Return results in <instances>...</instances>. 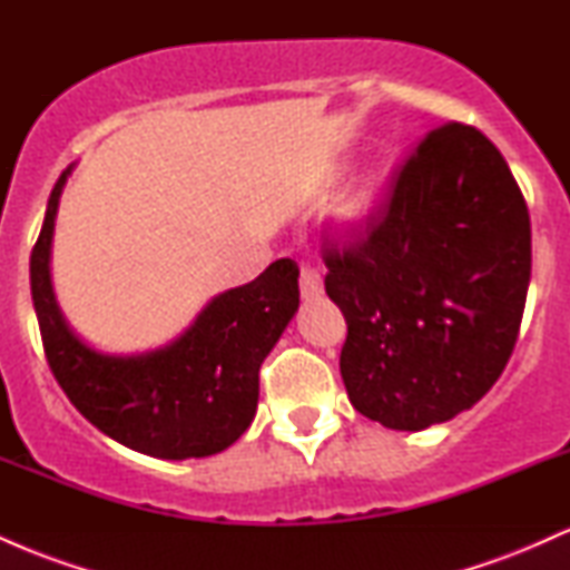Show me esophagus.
I'll return each mask as SVG.
<instances>
[{
	"label": "esophagus",
	"mask_w": 570,
	"mask_h": 570,
	"mask_svg": "<svg viewBox=\"0 0 570 570\" xmlns=\"http://www.w3.org/2000/svg\"><path fill=\"white\" fill-rule=\"evenodd\" d=\"M299 292H303L305 299L318 297V294L324 292L322 273L313 271V267H303V271H299Z\"/></svg>",
	"instance_id": "obj_1"
}]
</instances>
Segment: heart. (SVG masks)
<instances>
[{
    "instance_id": "heart-1",
    "label": "heart",
    "mask_w": 570,
    "mask_h": 570,
    "mask_svg": "<svg viewBox=\"0 0 570 570\" xmlns=\"http://www.w3.org/2000/svg\"><path fill=\"white\" fill-rule=\"evenodd\" d=\"M364 212H367V195H364V193H356L353 198L345 200V206H343V217L345 219L364 217Z\"/></svg>"
}]
</instances>
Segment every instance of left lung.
I'll return each mask as SVG.
<instances>
[{
	"mask_svg": "<svg viewBox=\"0 0 570 570\" xmlns=\"http://www.w3.org/2000/svg\"><path fill=\"white\" fill-rule=\"evenodd\" d=\"M348 335L351 404L421 431L469 410L512 356L531 281V217L503 155L463 122L434 128L351 238L324 240Z\"/></svg>",
	"mask_w": 570,
	"mask_h": 570,
	"instance_id": "1",
	"label": "left lung"
}]
</instances>
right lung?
<instances>
[{
  "label": "right lung",
  "mask_w": 570,
  "mask_h": 570,
  "mask_svg": "<svg viewBox=\"0 0 570 570\" xmlns=\"http://www.w3.org/2000/svg\"><path fill=\"white\" fill-rule=\"evenodd\" d=\"M69 171L58 176L31 248V299L50 372L98 431L136 453L168 461L222 453L254 421L259 367L299 305L297 265L276 259L252 284L214 297L166 348L98 353L69 330L50 284V240Z\"/></svg>",
  "instance_id": "1"
}]
</instances>
